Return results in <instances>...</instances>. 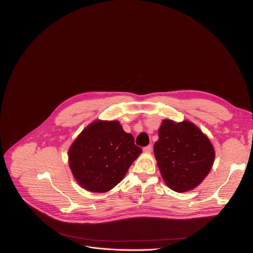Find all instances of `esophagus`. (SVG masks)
Returning a JSON list of instances; mask_svg holds the SVG:
<instances>
[{
    "label": "esophagus",
    "mask_w": 253,
    "mask_h": 253,
    "mask_svg": "<svg viewBox=\"0 0 253 253\" xmlns=\"http://www.w3.org/2000/svg\"><path fill=\"white\" fill-rule=\"evenodd\" d=\"M143 151L145 152V153H150V152L152 151V145H148V146H146V147H144V148H143Z\"/></svg>",
    "instance_id": "obj_1"
}]
</instances>
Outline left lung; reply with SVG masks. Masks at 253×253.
I'll list each match as a JSON object with an SVG mask.
<instances>
[{
  "label": "left lung",
  "mask_w": 253,
  "mask_h": 253,
  "mask_svg": "<svg viewBox=\"0 0 253 253\" xmlns=\"http://www.w3.org/2000/svg\"><path fill=\"white\" fill-rule=\"evenodd\" d=\"M154 154L167 186L176 192L197 187L209 173L215 151L209 139L189 121L163 120Z\"/></svg>",
  "instance_id": "obj_1"
}]
</instances>
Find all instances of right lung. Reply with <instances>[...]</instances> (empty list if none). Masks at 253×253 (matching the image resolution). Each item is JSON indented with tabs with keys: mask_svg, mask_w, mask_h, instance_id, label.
<instances>
[{
	"mask_svg": "<svg viewBox=\"0 0 253 253\" xmlns=\"http://www.w3.org/2000/svg\"><path fill=\"white\" fill-rule=\"evenodd\" d=\"M141 152L118 121L96 120L71 145L69 166L84 189L103 193L122 181Z\"/></svg>",
	"mask_w": 253,
	"mask_h": 253,
	"instance_id": "right-lung-1",
	"label": "right lung"
}]
</instances>
